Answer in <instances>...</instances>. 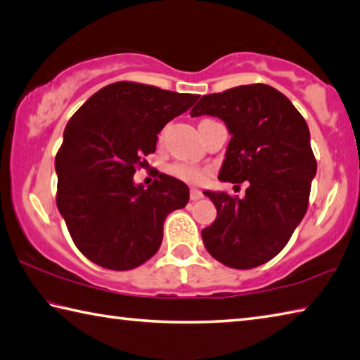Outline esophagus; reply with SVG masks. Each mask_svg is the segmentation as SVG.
I'll list each match as a JSON object with an SVG mask.
<instances>
[{"mask_svg":"<svg viewBox=\"0 0 360 360\" xmlns=\"http://www.w3.org/2000/svg\"><path fill=\"white\" fill-rule=\"evenodd\" d=\"M201 198H202L201 191H198V188L192 187V188H191V200H192V201H198V200H201Z\"/></svg>","mask_w":360,"mask_h":360,"instance_id":"34e87169","label":"esophagus"}]
</instances>
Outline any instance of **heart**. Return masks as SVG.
Listing matches in <instances>:
<instances>
[{
  "label": "heart",
  "instance_id": "b5f03b06",
  "mask_svg": "<svg viewBox=\"0 0 360 360\" xmlns=\"http://www.w3.org/2000/svg\"><path fill=\"white\" fill-rule=\"evenodd\" d=\"M172 173L181 179L193 182V184H201L207 176L206 169L193 165H186V163H178V165L172 167Z\"/></svg>",
  "mask_w": 360,
  "mask_h": 360
}]
</instances>
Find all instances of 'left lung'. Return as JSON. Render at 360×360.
I'll use <instances>...</instances> for the list:
<instances>
[{
  "mask_svg": "<svg viewBox=\"0 0 360 360\" xmlns=\"http://www.w3.org/2000/svg\"><path fill=\"white\" fill-rule=\"evenodd\" d=\"M192 116H217L231 134L219 179L247 182L245 197L206 191L217 209L201 231L221 264L252 269L288 244L309 207L316 160L305 120L285 94L255 83L202 96Z\"/></svg>",
  "mask_w": 360,
  "mask_h": 360,
  "instance_id": "left-lung-1",
  "label": "left lung"
}]
</instances>
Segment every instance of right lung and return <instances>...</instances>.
<instances>
[{"label":"right lung","mask_w":360,"mask_h":360,"mask_svg":"<svg viewBox=\"0 0 360 360\" xmlns=\"http://www.w3.org/2000/svg\"><path fill=\"white\" fill-rule=\"evenodd\" d=\"M198 94L116 82L93 94L70 117L56 154V206L72 240L89 261L129 271L159 250L163 221L188 202L184 182L158 174L136 186L143 155L155 151L165 124L187 112Z\"/></svg>","instance_id":"1"}]
</instances>
